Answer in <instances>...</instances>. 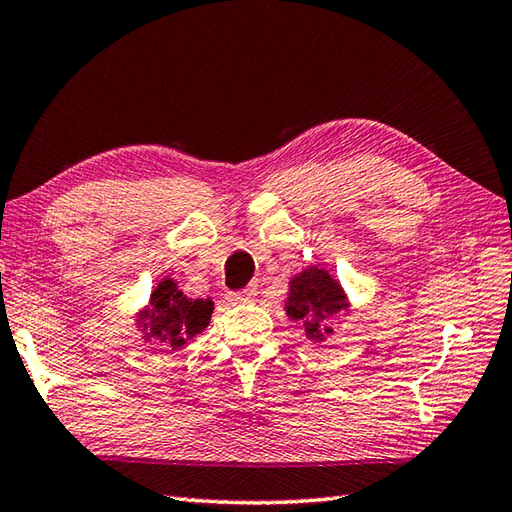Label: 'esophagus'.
<instances>
[{
  "mask_svg": "<svg viewBox=\"0 0 512 512\" xmlns=\"http://www.w3.org/2000/svg\"><path fill=\"white\" fill-rule=\"evenodd\" d=\"M228 301L231 303H248L257 297V286H246L244 290H237V292H228Z\"/></svg>",
  "mask_w": 512,
  "mask_h": 512,
  "instance_id": "1",
  "label": "esophagus"
}]
</instances>
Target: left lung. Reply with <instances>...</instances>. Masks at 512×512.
<instances>
[{
    "mask_svg": "<svg viewBox=\"0 0 512 512\" xmlns=\"http://www.w3.org/2000/svg\"><path fill=\"white\" fill-rule=\"evenodd\" d=\"M347 308V299L339 281L332 279L328 270L306 268L290 281V297L286 303V314L292 321H301L306 336L312 341H323L330 334L323 321Z\"/></svg>",
    "mask_w": 512,
    "mask_h": 512,
    "instance_id": "8db88e82",
    "label": "left lung"
}]
</instances>
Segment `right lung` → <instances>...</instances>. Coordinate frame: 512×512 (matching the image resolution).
<instances>
[{
  "instance_id": "obj_1",
  "label": "right lung",
  "mask_w": 512,
  "mask_h": 512,
  "mask_svg": "<svg viewBox=\"0 0 512 512\" xmlns=\"http://www.w3.org/2000/svg\"><path fill=\"white\" fill-rule=\"evenodd\" d=\"M211 312V299H187L178 290L176 281H160L158 288L151 292L149 308L140 312V321L147 328L145 341L180 350L209 325Z\"/></svg>"
}]
</instances>
